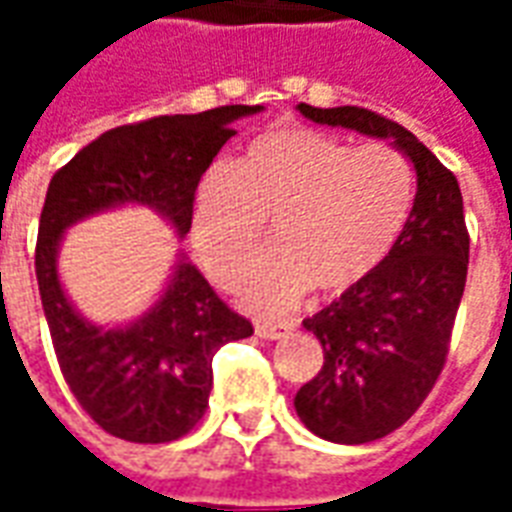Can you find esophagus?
<instances>
[{"instance_id": "1", "label": "esophagus", "mask_w": 512, "mask_h": 512, "mask_svg": "<svg viewBox=\"0 0 512 512\" xmlns=\"http://www.w3.org/2000/svg\"><path fill=\"white\" fill-rule=\"evenodd\" d=\"M293 329H296V323L293 321H257L255 323V334L257 337H263V340H282V337H288Z\"/></svg>"}]
</instances>
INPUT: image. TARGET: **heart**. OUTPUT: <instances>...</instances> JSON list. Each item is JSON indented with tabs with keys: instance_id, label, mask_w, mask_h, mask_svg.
Wrapping results in <instances>:
<instances>
[{
	"instance_id": "heart-1",
	"label": "heart",
	"mask_w": 512,
	"mask_h": 512,
	"mask_svg": "<svg viewBox=\"0 0 512 512\" xmlns=\"http://www.w3.org/2000/svg\"><path fill=\"white\" fill-rule=\"evenodd\" d=\"M411 197L414 175L395 147L274 128L255 136L235 167L202 172L191 238L208 277L230 288L271 224L274 252L249 274L241 296L249 310L279 312L307 288L323 296L359 288L403 233Z\"/></svg>"
}]
</instances>
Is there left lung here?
I'll return each instance as SVG.
<instances>
[{
  "label": "left lung",
  "mask_w": 512,
  "mask_h": 512,
  "mask_svg": "<svg viewBox=\"0 0 512 512\" xmlns=\"http://www.w3.org/2000/svg\"><path fill=\"white\" fill-rule=\"evenodd\" d=\"M299 112L321 126L392 139L417 172L414 205L384 263L304 321L321 340L323 367L296 392V414L321 439L367 444L422 406L447 362L469 268L461 186L389 117L362 106L299 104Z\"/></svg>",
  "instance_id": "8db88e82"
}]
</instances>
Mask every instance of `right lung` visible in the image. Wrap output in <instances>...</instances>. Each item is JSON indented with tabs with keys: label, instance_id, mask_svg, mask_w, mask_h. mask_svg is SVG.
I'll list each match as a JSON object with an SVG mask.
<instances>
[{
	"label": "right lung",
	"instance_id": "obj_1",
	"mask_svg": "<svg viewBox=\"0 0 512 512\" xmlns=\"http://www.w3.org/2000/svg\"><path fill=\"white\" fill-rule=\"evenodd\" d=\"M260 109L216 106L200 115L117 126L51 178L35 246L40 301L65 384L95 425L117 439L164 444L186 436L208 408L213 354L255 329L183 255L164 293L139 321L115 329L84 321L57 274L62 233L117 205H147L183 238L202 172L235 136V120Z\"/></svg>",
	"mask_w": 512,
	"mask_h": 512
}]
</instances>
